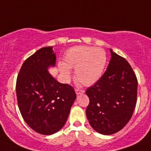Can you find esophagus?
Returning <instances> with one entry per match:
<instances>
[{"label":"esophagus","instance_id":"esophagus-1","mask_svg":"<svg viewBox=\"0 0 151 151\" xmlns=\"http://www.w3.org/2000/svg\"><path fill=\"white\" fill-rule=\"evenodd\" d=\"M75 91H76V94H83V93H85V90H83V89L76 88Z\"/></svg>","mask_w":151,"mask_h":151}]
</instances>
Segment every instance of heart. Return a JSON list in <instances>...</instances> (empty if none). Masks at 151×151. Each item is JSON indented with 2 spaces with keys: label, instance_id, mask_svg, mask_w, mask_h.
I'll list each match as a JSON object with an SVG mask.
<instances>
[{
  "label": "heart",
  "instance_id": "1",
  "mask_svg": "<svg viewBox=\"0 0 151 151\" xmlns=\"http://www.w3.org/2000/svg\"><path fill=\"white\" fill-rule=\"evenodd\" d=\"M106 63V53L103 49L76 46L65 53L63 63H60L58 67L64 79L71 76L70 69H75L78 81L85 85H91L101 77Z\"/></svg>",
  "mask_w": 151,
  "mask_h": 151
}]
</instances>
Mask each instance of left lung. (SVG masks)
<instances>
[{
    "mask_svg": "<svg viewBox=\"0 0 151 151\" xmlns=\"http://www.w3.org/2000/svg\"><path fill=\"white\" fill-rule=\"evenodd\" d=\"M111 59L100 79L86 90V116L96 132L112 134L130 120L137 102L138 80L128 61L110 49Z\"/></svg>",
    "mask_w": 151,
    "mask_h": 151,
    "instance_id": "obj_1",
    "label": "left lung"
}]
</instances>
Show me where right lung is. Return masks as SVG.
Instances as JSON below:
<instances>
[{
	"label": "right lung",
	"instance_id": "1",
	"mask_svg": "<svg viewBox=\"0 0 151 151\" xmlns=\"http://www.w3.org/2000/svg\"><path fill=\"white\" fill-rule=\"evenodd\" d=\"M52 48L42 47L24 61L16 85L22 118L31 129L45 135L62 129L76 98L71 85L60 83L47 71L56 63Z\"/></svg>",
	"mask_w": 151,
	"mask_h": 151
}]
</instances>
